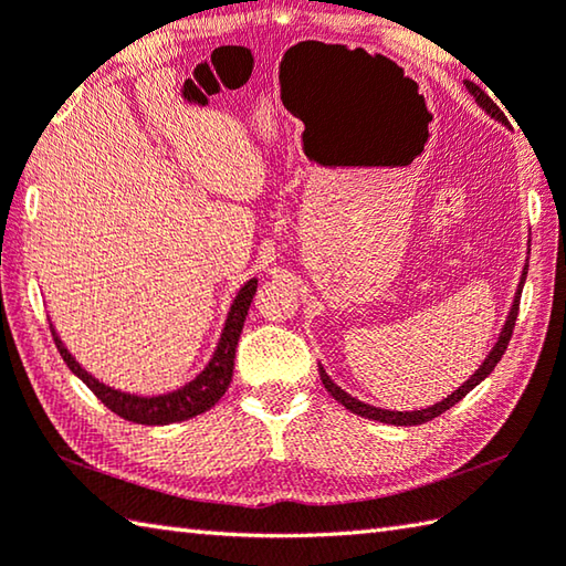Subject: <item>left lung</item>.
Segmentation results:
<instances>
[{
  "instance_id": "1",
  "label": "left lung",
  "mask_w": 566,
  "mask_h": 566,
  "mask_svg": "<svg viewBox=\"0 0 566 566\" xmlns=\"http://www.w3.org/2000/svg\"><path fill=\"white\" fill-rule=\"evenodd\" d=\"M467 85V91L473 95V99L475 103H479V107L481 109H485V115H491L493 119H497V122H503L505 125V115L501 113V107H497L493 99L489 97V93H483L479 85L475 83H471V81H467L463 83ZM530 254V252H527ZM525 276H527V262H525V268H523V274H520V282H517V290H515V296H513V304H511V312H507V316H505V324H503V328H501V334H497V340L493 343V348L489 350V356L483 358V363L479 365V370H475L471 378L463 382V385H459L457 390H453L451 395H447L444 400L441 402H437V405H431V407H424V409H409V412H395V409H382V407H373V405H368V402H360L358 397H353V395H348L346 390H340V387L331 380V375L326 373V368L324 365H318V373H321V382H324V387L328 390V395L334 397L336 402H340L343 407L346 409H350L353 415H358V417H365V419H375V422H382V424H395V427H415V424H424V422H429V419H434V417H439L441 412H447L449 407H453L457 405L459 400H463V397H467L475 385H481L485 378H489V375L493 373V368L497 365V360L503 358V353H505V348H507V343H511V336H513V328H515V318H517V306H520V294H523V286H525Z\"/></svg>"
}]
</instances>
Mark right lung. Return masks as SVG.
Instances as JSON below:
<instances>
[{
	"instance_id": "add662e5",
	"label": "right lung",
	"mask_w": 566,
	"mask_h": 566,
	"mask_svg": "<svg viewBox=\"0 0 566 566\" xmlns=\"http://www.w3.org/2000/svg\"><path fill=\"white\" fill-rule=\"evenodd\" d=\"M254 292H258V280L252 276V280H248L240 286L235 298H232L223 331H220L218 346L213 350V356H210V360L206 363V368L198 373L193 380L181 385L179 390H171L164 395L144 397L135 392H122V390H115V387L99 382L97 378H93V373H87L83 365L71 356V350L65 348V343L61 340L59 334H55L53 326H51V334L55 340V348H59L61 358L65 360V365H69L71 373L77 375V378L91 387L97 400L107 409H113L117 417L127 419V422L147 424V427L186 422V419L208 412V409L213 407L230 387L232 368H235L238 338H240L242 326H245V316H248Z\"/></svg>"
}]
</instances>
